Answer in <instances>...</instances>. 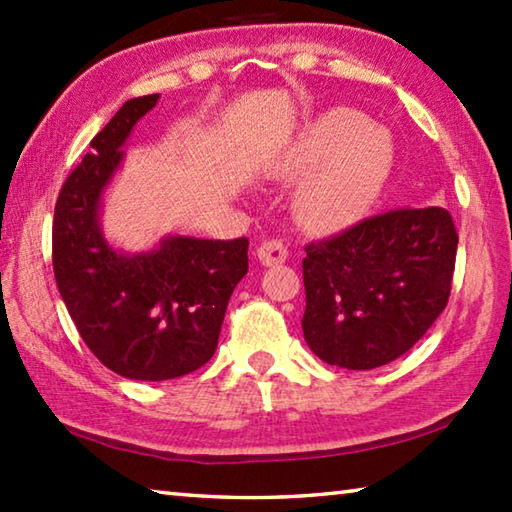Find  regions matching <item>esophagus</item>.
Wrapping results in <instances>:
<instances>
[{
    "instance_id": "esophagus-1",
    "label": "esophagus",
    "mask_w": 512,
    "mask_h": 512,
    "mask_svg": "<svg viewBox=\"0 0 512 512\" xmlns=\"http://www.w3.org/2000/svg\"><path fill=\"white\" fill-rule=\"evenodd\" d=\"M257 257H259V262H262L264 266H277V264L287 262L289 250H287V246H284V241L268 239V241H264L262 246L257 248Z\"/></svg>"
}]
</instances>
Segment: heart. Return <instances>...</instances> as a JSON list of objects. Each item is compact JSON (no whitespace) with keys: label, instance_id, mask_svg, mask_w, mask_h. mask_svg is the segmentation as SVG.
<instances>
[{"label":"heart","instance_id":"b5f03b06","mask_svg":"<svg viewBox=\"0 0 512 512\" xmlns=\"http://www.w3.org/2000/svg\"><path fill=\"white\" fill-rule=\"evenodd\" d=\"M395 144L386 128L359 110L334 108L302 126L284 153L282 171H308L296 194L300 221L311 230L341 228L375 201L391 176Z\"/></svg>","mask_w":512,"mask_h":512}]
</instances>
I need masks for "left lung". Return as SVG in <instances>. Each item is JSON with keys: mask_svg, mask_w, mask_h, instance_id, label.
I'll use <instances>...</instances> for the list:
<instances>
[{"mask_svg": "<svg viewBox=\"0 0 512 512\" xmlns=\"http://www.w3.org/2000/svg\"><path fill=\"white\" fill-rule=\"evenodd\" d=\"M458 232L445 207L391 210L305 246V341L329 366L370 370L418 343L447 307Z\"/></svg>", "mask_w": 512, "mask_h": 512, "instance_id": "left-lung-1", "label": "left lung"}]
</instances>
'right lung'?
<instances>
[{
	"instance_id": "add662e5",
	"label": "right lung",
	"mask_w": 512,
	"mask_h": 512,
	"mask_svg": "<svg viewBox=\"0 0 512 512\" xmlns=\"http://www.w3.org/2000/svg\"><path fill=\"white\" fill-rule=\"evenodd\" d=\"M155 103L158 94L126 101L94 135L60 189L51 230L56 284L81 339L103 366L142 381L183 377L212 359L228 300L248 273L246 237H169L140 255L117 253L103 239L101 192Z\"/></svg>"
}]
</instances>
